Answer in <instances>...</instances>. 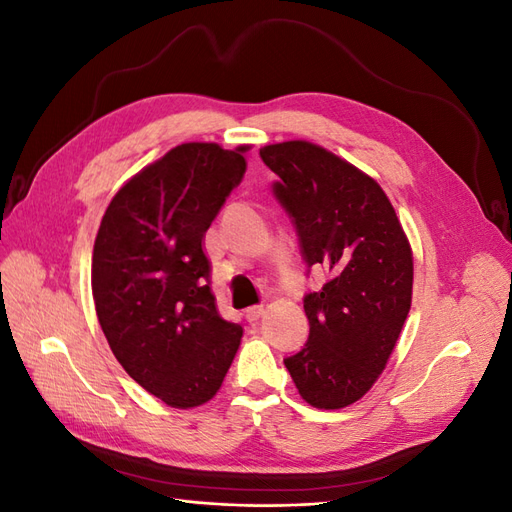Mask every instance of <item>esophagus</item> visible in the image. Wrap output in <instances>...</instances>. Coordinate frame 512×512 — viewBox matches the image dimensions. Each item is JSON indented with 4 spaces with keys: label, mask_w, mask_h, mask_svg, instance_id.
<instances>
[{
    "label": "esophagus",
    "mask_w": 512,
    "mask_h": 512,
    "mask_svg": "<svg viewBox=\"0 0 512 512\" xmlns=\"http://www.w3.org/2000/svg\"><path fill=\"white\" fill-rule=\"evenodd\" d=\"M262 316H265V305H254L245 309V320L247 322H258Z\"/></svg>",
    "instance_id": "esophagus-1"
}]
</instances>
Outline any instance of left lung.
Here are the masks:
<instances>
[{"label": "left lung", "instance_id": "obj_1", "mask_svg": "<svg viewBox=\"0 0 512 512\" xmlns=\"http://www.w3.org/2000/svg\"><path fill=\"white\" fill-rule=\"evenodd\" d=\"M273 194L297 228L307 269L329 280L303 299L309 337L284 359L309 406L359 401L386 367L412 303V250L380 185L307 141L260 149Z\"/></svg>", "mask_w": 512, "mask_h": 512}]
</instances>
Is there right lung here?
<instances>
[{"label":"right lung","mask_w":512,"mask_h":512,"mask_svg":"<svg viewBox=\"0 0 512 512\" xmlns=\"http://www.w3.org/2000/svg\"><path fill=\"white\" fill-rule=\"evenodd\" d=\"M183 143L145 166L102 218L91 290L115 359L170 408L220 391L243 329L220 316L205 232L245 173L243 153Z\"/></svg>","instance_id":"obj_1"}]
</instances>
